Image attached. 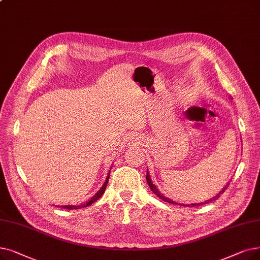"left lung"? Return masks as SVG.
I'll list each match as a JSON object with an SVG mask.
<instances>
[{"label": "left lung", "mask_w": 260, "mask_h": 260, "mask_svg": "<svg viewBox=\"0 0 260 260\" xmlns=\"http://www.w3.org/2000/svg\"><path fill=\"white\" fill-rule=\"evenodd\" d=\"M146 182H148V185L150 186V188H151V190L154 192V194H156L158 198L161 199L164 202H168V203H170V204H177V205H180V206H187V207L200 206V205H203V204H207V203H210V202H212V201H216L217 199H219V197L224 192V191L226 190V188H228L229 185H230V183H228L226 185H225V186L222 188V190L220 191V192H219L217 196H214V197H213L212 199H210V200H207V201H205V202H201V203H191V204H182V203H176V202H174L173 200L167 198L166 196H164V194L160 192L159 190L157 189V187H156V186L153 184V182H152L150 173H149V170L146 171Z\"/></svg>", "instance_id": "1"}]
</instances>
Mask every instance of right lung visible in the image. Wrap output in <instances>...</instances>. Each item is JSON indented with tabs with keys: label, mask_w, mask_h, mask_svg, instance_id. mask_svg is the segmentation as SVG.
Masks as SVG:
<instances>
[{
	"label": "right lung",
	"mask_w": 260,
	"mask_h": 260,
	"mask_svg": "<svg viewBox=\"0 0 260 260\" xmlns=\"http://www.w3.org/2000/svg\"><path fill=\"white\" fill-rule=\"evenodd\" d=\"M112 169V166L110 167V170ZM110 170H109V172H108V174H107V177H106V180L104 182V184H103V186L100 188V190L98 191V192L90 199L86 204H81V205H62V206H60V207H62V208H66V209H80V208H84V207H87V206H89V205H91L92 203H94L96 200H99L101 197H102L103 194H104V192H105V189H106V186H107V184H108V179H109V175H110ZM58 207V206H57Z\"/></svg>",
	"instance_id": "right-lung-1"
}]
</instances>
